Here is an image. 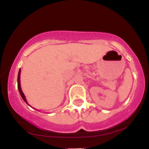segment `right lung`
Here are the masks:
<instances>
[{"label": "right lung", "instance_id": "1", "mask_svg": "<svg viewBox=\"0 0 149 149\" xmlns=\"http://www.w3.org/2000/svg\"><path fill=\"white\" fill-rule=\"evenodd\" d=\"M20 74H21V69H19V73H18V76H17V88H18V90H19V94L20 95H21V97H22V99H23V100L24 101V102L28 104L29 106H30L29 104H28V102H27L26 101V97L24 95V94L23 93V92H22V88H21V84H20ZM31 107V106H30Z\"/></svg>", "mask_w": 149, "mask_h": 149}]
</instances>
